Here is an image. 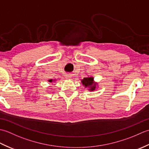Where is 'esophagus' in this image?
I'll return each instance as SVG.
<instances>
[{
	"label": "esophagus",
	"instance_id": "34e87169",
	"mask_svg": "<svg viewBox=\"0 0 149 149\" xmlns=\"http://www.w3.org/2000/svg\"><path fill=\"white\" fill-rule=\"evenodd\" d=\"M72 74H66V75H65V77L66 79H70V78H72Z\"/></svg>",
	"mask_w": 149,
	"mask_h": 149
}]
</instances>
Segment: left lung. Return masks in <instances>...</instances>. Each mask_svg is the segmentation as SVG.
<instances>
[{
    "mask_svg": "<svg viewBox=\"0 0 149 149\" xmlns=\"http://www.w3.org/2000/svg\"><path fill=\"white\" fill-rule=\"evenodd\" d=\"M82 83L85 86V87L90 88V91H93L95 90L96 84L93 83V77H84L83 80L81 81Z\"/></svg>",
    "mask_w": 149,
    "mask_h": 149,
    "instance_id": "obj_1",
    "label": "left lung"
}]
</instances>
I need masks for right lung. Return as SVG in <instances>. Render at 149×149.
I'll use <instances>...</instances> for the list:
<instances>
[{"label": "right lung", "mask_w": 149, "mask_h": 149, "mask_svg": "<svg viewBox=\"0 0 149 149\" xmlns=\"http://www.w3.org/2000/svg\"><path fill=\"white\" fill-rule=\"evenodd\" d=\"M49 81L50 82V83H52V79H50V80H49Z\"/></svg>", "instance_id": "1"}]
</instances>
